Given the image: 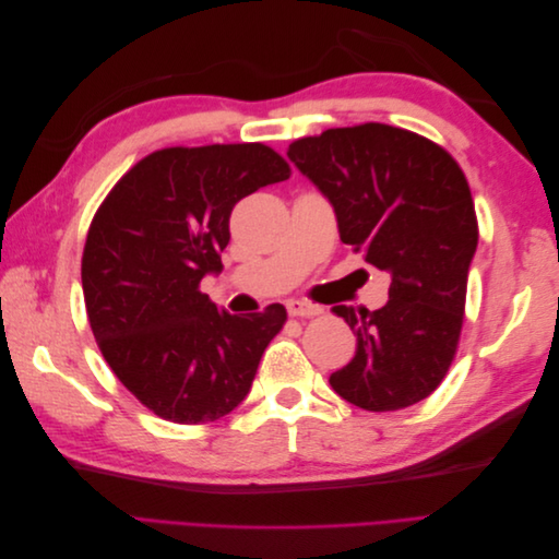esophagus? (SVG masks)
<instances>
[{
  "label": "esophagus",
  "instance_id": "obj_1",
  "mask_svg": "<svg viewBox=\"0 0 559 559\" xmlns=\"http://www.w3.org/2000/svg\"><path fill=\"white\" fill-rule=\"evenodd\" d=\"M286 312H289L292 317H314L321 312L319 306H314V302H308V300H286Z\"/></svg>",
  "mask_w": 559,
  "mask_h": 559
}]
</instances>
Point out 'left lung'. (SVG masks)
I'll return each instance as SVG.
<instances>
[{
	"label": "left lung",
	"instance_id": "1",
	"mask_svg": "<svg viewBox=\"0 0 559 559\" xmlns=\"http://www.w3.org/2000/svg\"><path fill=\"white\" fill-rule=\"evenodd\" d=\"M286 156L331 202L341 240L392 280L376 312L333 308L357 335L352 361L329 378L333 392L370 413L427 399L454 359L478 247L462 167L427 138L382 123L331 128Z\"/></svg>",
	"mask_w": 559,
	"mask_h": 559
}]
</instances>
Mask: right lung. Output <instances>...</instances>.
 Instances as JSON below:
<instances>
[{
  "label": "right lung",
  "instance_id": "obj_1",
  "mask_svg": "<svg viewBox=\"0 0 559 559\" xmlns=\"http://www.w3.org/2000/svg\"><path fill=\"white\" fill-rule=\"evenodd\" d=\"M289 173L263 144L163 148L97 210L81 261L91 329L116 378L158 417L205 425L249 394L286 310L238 317L198 286L224 270L233 207Z\"/></svg>",
  "mask_w": 559,
  "mask_h": 559
}]
</instances>
